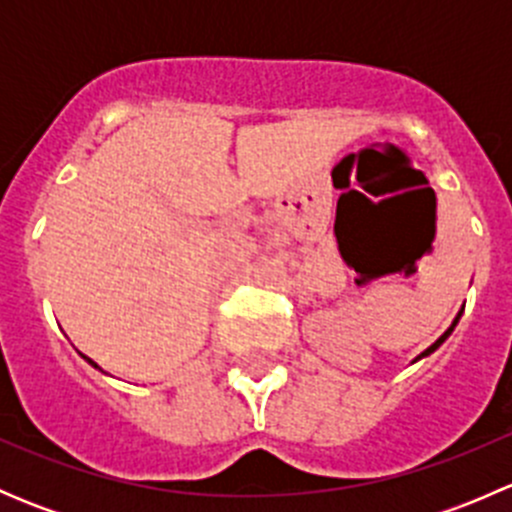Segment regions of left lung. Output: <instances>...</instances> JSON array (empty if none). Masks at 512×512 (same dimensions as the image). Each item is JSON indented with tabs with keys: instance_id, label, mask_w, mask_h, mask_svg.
I'll return each instance as SVG.
<instances>
[{
	"instance_id": "1",
	"label": "left lung",
	"mask_w": 512,
	"mask_h": 512,
	"mask_svg": "<svg viewBox=\"0 0 512 512\" xmlns=\"http://www.w3.org/2000/svg\"><path fill=\"white\" fill-rule=\"evenodd\" d=\"M458 319H461V312H458V314H456V319H453V324H451V327H448V329H446V332H443V334H441V337H438V339H436V342H433V344H431V347H428V349H426V352H421V354H418L414 361H418V359H423V356H428V354H433V352H436V349H438V347H441V344H443V342H446V339H448V337H451V332H453V329H456ZM414 361H411V364H414Z\"/></svg>"
}]
</instances>
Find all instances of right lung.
Wrapping results in <instances>:
<instances>
[{"instance_id": "obj_1", "label": "right lung", "mask_w": 512, "mask_h": 512, "mask_svg": "<svg viewBox=\"0 0 512 512\" xmlns=\"http://www.w3.org/2000/svg\"><path fill=\"white\" fill-rule=\"evenodd\" d=\"M84 359H86V361H89V364H91V366H94V369H98V364H96V361H94V359H89V356H84Z\"/></svg>"}]
</instances>
